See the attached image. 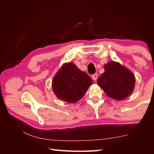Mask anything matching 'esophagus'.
<instances>
[{
    "label": "esophagus",
    "mask_w": 154,
    "mask_h": 154,
    "mask_svg": "<svg viewBox=\"0 0 154 154\" xmlns=\"http://www.w3.org/2000/svg\"><path fill=\"white\" fill-rule=\"evenodd\" d=\"M92 78L94 80V81H96L97 79V73H95L94 74H92Z\"/></svg>",
    "instance_id": "esophagus-1"
}]
</instances>
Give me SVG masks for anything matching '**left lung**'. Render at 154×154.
Here are the masks:
<instances>
[{
    "label": "left lung",
    "instance_id": "obj_1",
    "mask_svg": "<svg viewBox=\"0 0 154 154\" xmlns=\"http://www.w3.org/2000/svg\"><path fill=\"white\" fill-rule=\"evenodd\" d=\"M104 68L105 72L97 83L107 96L122 100L131 94L135 85V77L131 71L114 62H109Z\"/></svg>",
    "mask_w": 154,
    "mask_h": 154
}]
</instances>
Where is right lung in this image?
<instances>
[{"instance_id": "right-lung-1", "label": "right lung", "mask_w": 154, "mask_h": 154, "mask_svg": "<svg viewBox=\"0 0 154 154\" xmlns=\"http://www.w3.org/2000/svg\"><path fill=\"white\" fill-rule=\"evenodd\" d=\"M92 83L85 72L81 71L72 63L65 64L53 78L52 86L59 99L75 103L84 96Z\"/></svg>"}]
</instances>
